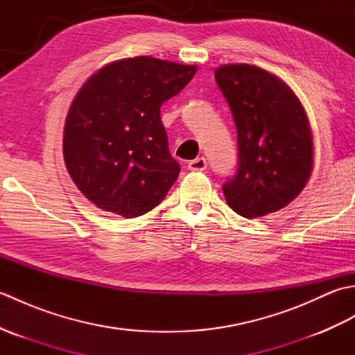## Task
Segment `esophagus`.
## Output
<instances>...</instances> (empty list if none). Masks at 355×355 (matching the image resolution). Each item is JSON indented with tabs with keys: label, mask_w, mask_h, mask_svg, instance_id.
Segmentation results:
<instances>
[{
	"label": "esophagus",
	"mask_w": 355,
	"mask_h": 355,
	"mask_svg": "<svg viewBox=\"0 0 355 355\" xmlns=\"http://www.w3.org/2000/svg\"><path fill=\"white\" fill-rule=\"evenodd\" d=\"M187 168H189L191 171H205L207 168V162L205 157H200V158H195V160L189 162V164H187Z\"/></svg>",
	"instance_id": "obj_1"
}]
</instances>
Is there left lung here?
Masks as SVG:
<instances>
[{
	"label": "left lung",
	"mask_w": 355,
	"mask_h": 355,
	"mask_svg": "<svg viewBox=\"0 0 355 355\" xmlns=\"http://www.w3.org/2000/svg\"><path fill=\"white\" fill-rule=\"evenodd\" d=\"M238 130L239 169L223 186L227 205L244 218L288 206L314 166L313 132L304 105L285 82L261 67L224 64L215 70Z\"/></svg>",
	"instance_id": "1"
}]
</instances>
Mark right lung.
Masks as SVG:
<instances>
[{
	"mask_svg": "<svg viewBox=\"0 0 355 355\" xmlns=\"http://www.w3.org/2000/svg\"><path fill=\"white\" fill-rule=\"evenodd\" d=\"M197 65L153 56L112 61L74 96L64 125V162L74 184L105 212L125 218L160 205L180 173L160 107Z\"/></svg>",
	"mask_w": 355,
	"mask_h": 355,
	"instance_id": "right-lung-1",
	"label": "right lung"
}]
</instances>
